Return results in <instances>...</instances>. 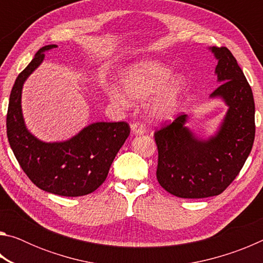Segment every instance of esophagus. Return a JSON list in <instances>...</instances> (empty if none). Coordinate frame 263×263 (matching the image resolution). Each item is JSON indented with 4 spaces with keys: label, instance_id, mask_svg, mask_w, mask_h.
Returning a JSON list of instances; mask_svg holds the SVG:
<instances>
[{
    "label": "esophagus",
    "instance_id": "1",
    "mask_svg": "<svg viewBox=\"0 0 263 263\" xmlns=\"http://www.w3.org/2000/svg\"><path fill=\"white\" fill-rule=\"evenodd\" d=\"M131 130L135 135H144L146 133V126L142 123H133L131 124Z\"/></svg>",
    "mask_w": 263,
    "mask_h": 263
}]
</instances>
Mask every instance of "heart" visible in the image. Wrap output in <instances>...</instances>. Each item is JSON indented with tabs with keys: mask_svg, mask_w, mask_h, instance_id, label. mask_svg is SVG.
<instances>
[{
	"mask_svg": "<svg viewBox=\"0 0 263 263\" xmlns=\"http://www.w3.org/2000/svg\"><path fill=\"white\" fill-rule=\"evenodd\" d=\"M121 86L132 100L145 101L152 97L148 111L153 117L166 119L174 115L184 94L185 81L179 75H173L167 65L157 61H141L128 67L121 77ZM111 99L126 105L128 101L121 91L112 89Z\"/></svg>",
	"mask_w": 263,
	"mask_h": 263,
	"instance_id": "1",
	"label": "heart"
}]
</instances>
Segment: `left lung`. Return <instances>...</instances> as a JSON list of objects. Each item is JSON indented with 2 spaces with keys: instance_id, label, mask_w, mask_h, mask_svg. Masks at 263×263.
<instances>
[{
  "instance_id": "8db88e82",
  "label": "left lung",
  "mask_w": 263,
  "mask_h": 263,
  "mask_svg": "<svg viewBox=\"0 0 263 263\" xmlns=\"http://www.w3.org/2000/svg\"><path fill=\"white\" fill-rule=\"evenodd\" d=\"M218 60V86L210 95L229 106L215 136L204 140L185 126L186 115L154 132L158 146L157 179L169 194L205 198L221 194L241 171L255 137L252 88L226 47H210Z\"/></svg>"
}]
</instances>
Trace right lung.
I'll return each instance as SVG.
<instances>
[{"label":"right lung","mask_w":263,"mask_h":263,"mask_svg":"<svg viewBox=\"0 0 263 263\" xmlns=\"http://www.w3.org/2000/svg\"><path fill=\"white\" fill-rule=\"evenodd\" d=\"M55 47H42L17 77L9 99L7 136L20 166L39 189L78 197L91 194L105 181L111 163L130 135V126L125 122L92 123L59 142L42 141L29 132L22 114V89L43 62L44 52Z\"/></svg>","instance_id":"1"}]
</instances>
